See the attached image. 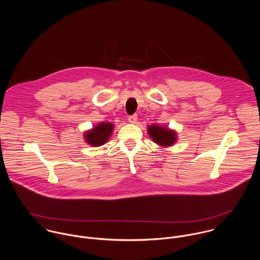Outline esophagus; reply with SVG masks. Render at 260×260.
I'll return each instance as SVG.
<instances>
[{
	"label": "esophagus",
	"mask_w": 260,
	"mask_h": 260,
	"mask_svg": "<svg viewBox=\"0 0 260 260\" xmlns=\"http://www.w3.org/2000/svg\"><path fill=\"white\" fill-rule=\"evenodd\" d=\"M137 120H138V117L137 115H132L128 118V121L131 123V124H136L137 123Z\"/></svg>",
	"instance_id": "esophagus-1"
}]
</instances>
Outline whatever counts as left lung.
I'll return each instance as SVG.
<instances>
[{"mask_svg":"<svg viewBox=\"0 0 260 260\" xmlns=\"http://www.w3.org/2000/svg\"><path fill=\"white\" fill-rule=\"evenodd\" d=\"M147 132L154 143L162 148L173 146L177 142V132L168 126L152 124L147 127Z\"/></svg>","mask_w":260,"mask_h":260,"instance_id":"1","label":"left lung"}]
</instances>
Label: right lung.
I'll return each mask as SVG.
<instances>
[{"instance_id":"1","label":"right lung","mask_w":260,"mask_h":260,"mask_svg":"<svg viewBox=\"0 0 260 260\" xmlns=\"http://www.w3.org/2000/svg\"><path fill=\"white\" fill-rule=\"evenodd\" d=\"M114 130V124L110 122H101L84 132V140L87 144L98 147L102 146L110 139Z\"/></svg>"}]
</instances>
